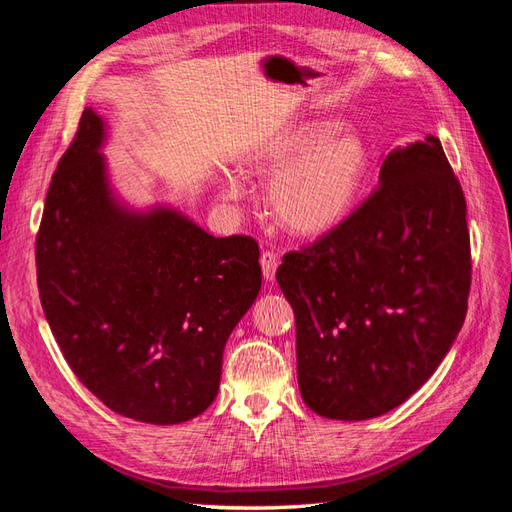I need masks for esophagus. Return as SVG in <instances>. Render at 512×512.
I'll use <instances>...</instances> for the list:
<instances>
[{"label": "esophagus", "instance_id": "obj_1", "mask_svg": "<svg viewBox=\"0 0 512 512\" xmlns=\"http://www.w3.org/2000/svg\"><path fill=\"white\" fill-rule=\"evenodd\" d=\"M277 265H280V258H277L275 252H262L260 254V267H262V275H265V280H273Z\"/></svg>", "mask_w": 512, "mask_h": 512}]
</instances>
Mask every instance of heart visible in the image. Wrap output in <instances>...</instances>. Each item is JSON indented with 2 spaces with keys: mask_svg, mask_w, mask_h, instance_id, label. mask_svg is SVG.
<instances>
[{
  "mask_svg": "<svg viewBox=\"0 0 512 512\" xmlns=\"http://www.w3.org/2000/svg\"><path fill=\"white\" fill-rule=\"evenodd\" d=\"M337 121H305L275 136L250 160L254 173L275 177L269 207L294 235H324L346 220L367 175V149ZM226 198H241L239 179L226 177Z\"/></svg>",
  "mask_w": 512,
  "mask_h": 512,
  "instance_id": "obj_1",
  "label": "heart"
}]
</instances>
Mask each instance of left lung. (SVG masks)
Listing matches in <instances>:
<instances>
[{"mask_svg":"<svg viewBox=\"0 0 512 512\" xmlns=\"http://www.w3.org/2000/svg\"><path fill=\"white\" fill-rule=\"evenodd\" d=\"M275 277L309 408L365 421L404 404L453 346L472 284L466 198L438 138L386 153L378 188Z\"/></svg>","mask_w":512,"mask_h":512,"instance_id":"obj_1","label":"left lung"}]
</instances>
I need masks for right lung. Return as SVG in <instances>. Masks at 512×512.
Here are the masks:
<instances>
[{
	"label": "right lung",
	"instance_id": "right-lung-1",
	"mask_svg": "<svg viewBox=\"0 0 512 512\" xmlns=\"http://www.w3.org/2000/svg\"><path fill=\"white\" fill-rule=\"evenodd\" d=\"M102 119L85 108L36 237L38 292L61 354L113 412L151 425L203 414L232 329L258 297V243L215 239L173 209L108 190Z\"/></svg>",
	"mask_w": 512,
	"mask_h": 512
}]
</instances>
